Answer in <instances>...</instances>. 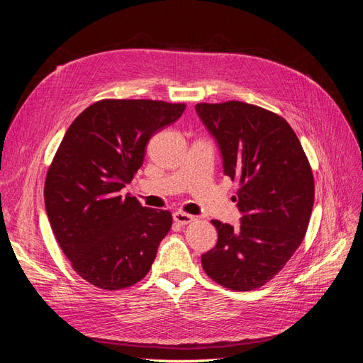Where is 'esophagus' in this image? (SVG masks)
<instances>
[{"instance_id": "34e87169", "label": "esophagus", "mask_w": 363, "mask_h": 363, "mask_svg": "<svg viewBox=\"0 0 363 363\" xmlns=\"http://www.w3.org/2000/svg\"><path fill=\"white\" fill-rule=\"evenodd\" d=\"M172 218H174V221L177 223V224H180V225H186V224H189V223H192L194 219H195V216H194V215L184 213V212H182V211L174 212Z\"/></svg>"}]
</instances>
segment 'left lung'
<instances>
[{
    "mask_svg": "<svg viewBox=\"0 0 363 363\" xmlns=\"http://www.w3.org/2000/svg\"><path fill=\"white\" fill-rule=\"evenodd\" d=\"M223 156L224 174L239 180L233 196L240 225L213 219L218 242L201 256L212 280L233 291L269 281L303 242L315 183L298 138L281 116L242 101L195 106Z\"/></svg>",
    "mask_w": 363,
    "mask_h": 363,
    "instance_id": "obj_1",
    "label": "left lung"
}]
</instances>
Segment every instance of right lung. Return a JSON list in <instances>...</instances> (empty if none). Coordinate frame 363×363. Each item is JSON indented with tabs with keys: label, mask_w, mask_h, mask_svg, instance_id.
<instances>
[{
	"label": "right lung",
	"mask_w": 363,
	"mask_h": 363,
	"mask_svg": "<svg viewBox=\"0 0 363 363\" xmlns=\"http://www.w3.org/2000/svg\"><path fill=\"white\" fill-rule=\"evenodd\" d=\"M184 104L101 100L74 119L47 174L45 208L74 271L107 291L144 279L172 215L119 195L142 167L151 136L175 123Z\"/></svg>",
	"instance_id": "1"
}]
</instances>
